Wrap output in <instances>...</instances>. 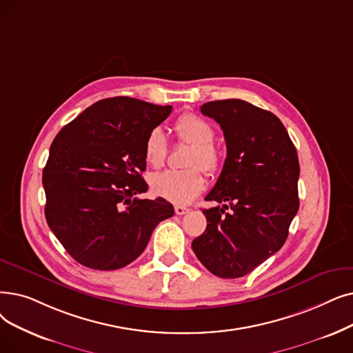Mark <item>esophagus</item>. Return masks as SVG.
Returning a JSON list of instances; mask_svg holds the SVG:
<instances>
[{
  "label": "esophagus",
  "mask_w": 353,
  "mask_h": 353,
  "mask_svg": "<svg viewBox=\"0 0 353 353\" xmlns=\"http://www.w3.org/2000/svg\"><path fill=\"white\" fill-rule=\"evenodd\" d=\"M174 212H176V214H186V213H189V212H190V209H189V208H186V206H180V205H177V206H174Z\"/></svg>",
  "instance_id": "obj_1"
}]
</instances>
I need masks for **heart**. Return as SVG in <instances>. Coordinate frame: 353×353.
<instances>
[{"label": "heart", "instance_id": "obj_1", "mask_svg": "<svg viewBox=\"0 0 353 353\" xmlns=\"http://www.w3.org/2000/svg\"><path fill=\"white\" fill-rule=\"evenodd\" d=\"M174 131L181 143L192 145L186 161L188 170H167L152 176L150 180L151 190L165 201L185 205L205 190L206 181L198 167L206 173H214L221 165V152L213 144L214 130L205 118L185 114L174 122ZM168 152V143L164 131L152 128L144 141V159L154 168L164 164Z\"/></svg>", "mask_w": 353, "mask_h": 353}]
</instances>
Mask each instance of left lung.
<instances>
[{
    "mask_svg": "<svg viewBox=\"0 0 353 353\" xmlns=\"http://www.w3.org/2000/svg\"><path fill=\"white\" fill-rule=\"evenodd\" d=\"M201 111L218 122L226 141L222 173L205 199L225 205L203 210L206 231L192 248L212 274L239 279L288 236L300 203L297 151L283 122L247 101H212Z\"/></svg>",
    "mask_w": 353,
    "mask_h": 353,
    "instance_id": "1",
    "label": "left lung"
}]
</instances>
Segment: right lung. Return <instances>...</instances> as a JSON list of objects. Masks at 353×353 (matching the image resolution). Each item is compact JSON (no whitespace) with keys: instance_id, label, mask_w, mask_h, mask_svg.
Returning a JSON list of instances; mask_svg holds the SVG:
<instances>
[{"instance_id":"right-lung-1","label":"right lung","mask_w":353,"mask_h":353,"mask_svg":"<svg viewBox=\"0 0 353 353\" xmlns=\"http://www.w3.org/2000/svg\"><path fill=\"white\" fill-rule=\"evenodd\" d=\"M170 112L172 105L108 98L54 137L43 170L46 221L79 264L101 271L128 265L174 214L165 199L137 197L148 189L144 141Z\"/></svg>"}]
</instances>
